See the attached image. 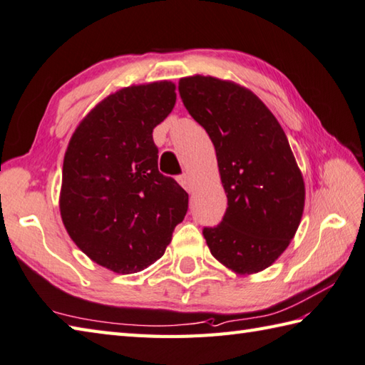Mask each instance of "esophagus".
Instances as JSON below:
<instances>
[{"instance_id":"esophagus-1","label":"esophagus","mask_w":365,"mask_h":365,"mask_svg":"<svg viewBox=\"0 0 365 365\" xmlns=\"http://www.w3.org/2000/svg\"><path fill=\"white\" fill-rule=\"evenodd\" d=\"M178 183L182 185V187L187 190L188 192H191L192 190H195V182H192V178L190 174H182L178 175Z\"/></svg>"}]
</instances>
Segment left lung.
<instances>
[{"mask_svg":"<svg viewBox=\"0 0 365 365\" xmlns=\"http://www.w3.org/2000/svg\"><path fill=\"white\" fill-rule=\"evenodd\" d=\"M180 98L217 152L227 209L205 226L210 253L237 274L269 267L294 237L305 188L287 134L252 91L215 77H185Z\"/></svg>","mask_w":365,"mask_h":365,"instance_id":"8db88e82","label":"left lung"}]
</instances>
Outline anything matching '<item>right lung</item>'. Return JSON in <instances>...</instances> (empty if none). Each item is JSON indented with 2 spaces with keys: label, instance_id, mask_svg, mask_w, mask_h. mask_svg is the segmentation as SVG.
I'll return each instance as SVG.
<instances>
[{
  "label": "right lung",
  "instance_id": "obj_1",
  "mask_svg": "<svg viewBox=\"0 0 365 365\" xmlns=\"http://www.w3.org/2000/svg\"><path fill=\"white\" fill-rule=\"evenodd\" d=\"M175 99L166 81L113 93L82 120L64 155V227L85 255L117 274L160 259L187 215L188 192L158 170L152 135Z\"/></svg>",
  "mask_w": 365,
  "mask_h": 365
}]
</instances>
